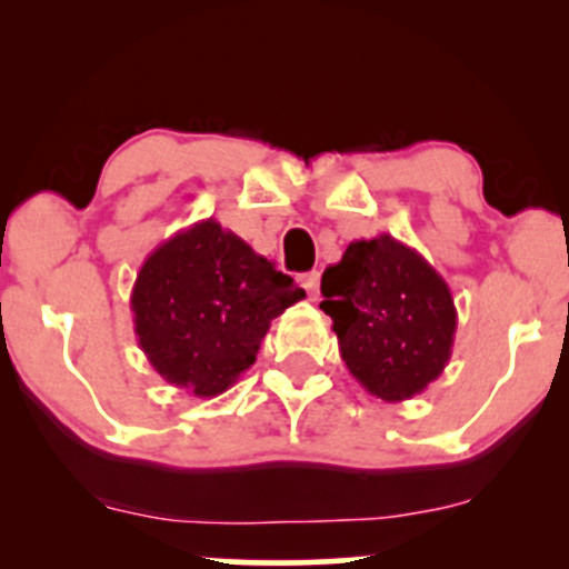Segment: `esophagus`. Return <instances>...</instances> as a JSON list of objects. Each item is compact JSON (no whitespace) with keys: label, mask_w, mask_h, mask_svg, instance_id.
I'll list each match as a JSON object with an SVG mask.
<instances>
[{"label":"esophagus","mask_w":569,"mask_h":569,"mask_svg":"<svg viewBox=\"0 0 569 569\" xmlns=\"http://www.w3.org/2000/svg\"><path fill=\"white\" fill-rule=\"evenodd\" d=\"M299 283L305 286L307 297H310V299H318V283H321V276H318L316 270H312V272H305V276L299 278Z\"/></svg>","instance_id":"1"}]
</instances>
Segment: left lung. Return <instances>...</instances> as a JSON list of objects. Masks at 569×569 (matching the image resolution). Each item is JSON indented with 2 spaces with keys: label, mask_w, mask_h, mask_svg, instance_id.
<instances>
[{
  "label": "left lung",
  "mask_w": 569,
  "mask_h": 569,
  "mask_svg": "<svg viewBox=\"0 0 569 569\" xmlns=\"http://www.w3.org/2000/svg\"><path fill=\"white\" fill-rule=\"evenodd\" d=\"M339 356L367 393L396 403L439 380L457 310L447 280L393 234L352 240L321 278Z\"/></svg>",
  "instance_id": "8db88e82"
}]
</instances>
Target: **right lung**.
Wrapping results in <instances>:
<instances>
[{
    "instance_id": "obj_1",
    "label": "right lung",
    "mask_w": 569,
    "mask_h": 569,
    "mask_svg": "<svg viewBox=\"0 0 569 569\" xmlns=\"http://www.w3.org/2000/svg\"><path fill=\"white\" fill-rule=\"evenodd\" d=\"M299 299L293 278L217 219H202L143 259L130 310L139 348L162 380L213 398L251 369L272 318Z\"/></svg>"
}]
</instances>
